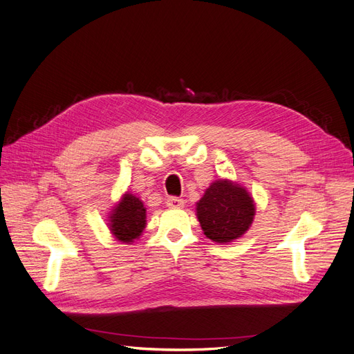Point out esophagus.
I'll return each instance as SVG.
<instances>
[{
  "mask_svg": "<svg viewBox=\"0 0 354 354\" xmlns=\"http://www.w3.org/2000/svg\"><path fill=\"white\" fill-rule=\"evenodd\" d=\"M167 207L168 208H183L185 207V201L177 198V196H169L167 199Z\"/></svg>",
  "mask_w": 354,
  "mask_h": 354,
  "instance_id": "esophagus-1",
  "label": "esophagus"
}]
</instances>
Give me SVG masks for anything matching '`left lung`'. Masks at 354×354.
<instances>
[{"label":"left lung","mask_w":354,"mask_h":354,"mask_svg":"<svg viewBox=\"0 0 354 354\" xmlns=\"http://www.w3.org/2000/svg\"><path fill=\"white\" fill-rule=\"evenodd\" d=\"M196 212L207 238L224 243L241 238L250 229L255 207L243 187L227 180H218L198 202Z\"/></svg>","instance_id":"obj_1"}]
</instances>
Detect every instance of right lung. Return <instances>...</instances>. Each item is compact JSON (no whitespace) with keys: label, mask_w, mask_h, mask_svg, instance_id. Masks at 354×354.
Here are the masks:
<instances>
[{"label":"right lung","mask_w":354,"mask_h":354,"mask_svg":"<svg viewBox=\"0 0 354 354\" xmlns=\"http://www.w3.org/2000/svg\"><path fill=\"white\" fill-rule=\"evenodd\" d=\"M146 226V209L142 201L127 194L111 216V230L121 242H133Z\"/></svg>","instance_id":"right-lung-1"}]
</instances>
